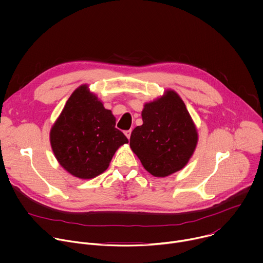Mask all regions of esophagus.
<instances>
[{"instance_id": "esophagus-1", "label": "esophagus", "mask_w": 263, "mask_h": 263, "mask_svg": "<svg viewBox=\"0 0 263 263\" xmlns=\"http://www.w3.org/2000/svg\"><path fill=\"white\" fill-rule=\"evenodd\" d=\"M125 135H126V137H127L128 139H130V136H131V130H127V131H125Z\"/></svg>"}]
</instances>
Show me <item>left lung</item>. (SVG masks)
Listing matches in <instances>:
<instances>
[{
    "mask_svg": "<svg viewBox=\"0 0 263 263\" xmlns=\"http://www.w3.org/2000/svg\"><path fill=\"white\" fill-rule=\"evenodd\" d=\"M142 125L131 133L130 147L154 177L181 171L195 153L199 134L183 100L173 89L143 105Z\"/></svg>",
    "mask_w": 263,
    "mask_h": 263,
    "instance_id": "left-lung-1",
    "label": "left lung"
}]
</instances>
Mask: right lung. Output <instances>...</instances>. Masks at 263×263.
<instances>
[{
  "label": "right lung",
  "instance_id": "1",
  "mask_svg": "<svg viewBox=\"0 0 263 263\" xmlns=\"http://www.w3.org/2000/svg\"><path fill=\"white\" fill-rule=\"evenodd\" d=\"M50 142L59 164L79 179L104 173L118 151L128 143L116 128V118L105 109L87 84L74 89L50 131Z\"/></svg>",
  "mask_w": 263,
  "mask_h": 263
}]
</instances>
